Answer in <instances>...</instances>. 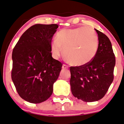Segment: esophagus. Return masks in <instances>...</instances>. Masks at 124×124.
<instances>
[{
	"label": "esophagus",
	"instance_id": "esophagus-1",
	"mask_svg": "<svg viewBox=\"0 0 124 124\" xmlns=\"http://www.w3.org/2000/svg\"><path fill=\"white\" fill-rule=\"evenodd\" d=\"M68 68H69L68 66L65 65V64H63V66H62V69H67Z\"/></svg>",
	"mask_w": 124,
	"mask_h": 124
}]
</instances>
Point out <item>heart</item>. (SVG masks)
Segmentation results:
<instances>
[{
  "mask_svg": "<svg viewBox=\"0 0 124 124\" xmlns=\"http://www.w3.org/2000/svg\"><path fill=\"white\" fill-rule=\"evenodd\" d=\"M98 37L90 27L63 29L51 43L53 57L59 58L63 54L73 65L81 66L94 58L98 49Z\"/></svg>",
  "mask_w": 124,
  "mask_h": 124,
  "instance_id": "b5f03b06",
  "label": "heart"
}]
</instances>
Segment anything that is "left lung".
Here are the masks:
<instances>
[{
	"mask_svg": "<svg viewBox=\"0 0 124 124\" xmlns=\"http://www.w3.org/2000/svg\"><path fill=\"white\" fill-rule=\"evenodd\" d=\"M98 46L94 58L81 66L70 67V84L73 95L85 102L101 100L114 79L115 55L112 43L105 34L97 30Z\"/></svg>",
	"mask_w": 124,
	"mask_h": 124,
	"instance_id": "left-lung-1",
	"label": "left lung"
}]
</instances>
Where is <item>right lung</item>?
<instances>
[{"instance_id":"obj_1","label":"right lung","mask_w":124,"mask_h":124,"mask_svg":"<svg viewBox=\"0 0 124 124\" xmlns=\"http://www.w3.org/2000/svg\"><path fill=\"white\" fill-rule=\"evenodd\" d=\"M58 26L36 24L22 34L12 54L11 78L20 97L39 104L51 96L62 63L52 57L51 43Z\"/></svg>"}]
</instances>
